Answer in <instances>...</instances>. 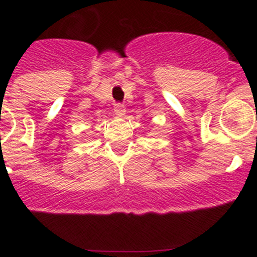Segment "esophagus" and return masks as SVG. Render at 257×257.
Listing matches in <instances>:
<instances>
[{"mask_svg":"<svg viewBox=\"0 0 257 257\" xmlns=\"http://www.w3.org/2000/svg\"><path fill=\"white\" fill-rule=\"evenodd\" d=\"M124 112H126V108L122 103H115L114 104V113L117 115H123Z\"/></svg>","mask_w":257,"mask_h":257,"instance_id":"34e87169","label":"esophagus"}]
</instances>
